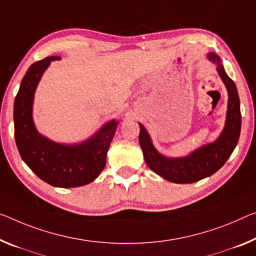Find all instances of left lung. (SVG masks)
<instances>
[{
	"mask_svg": "<svg viewBox=\"0 0 256 256\" xmlns=\"http://www.w3.org/2000/svg\"><path fill=\"white\" fill-rule=\"evenodd\" d=\"M208 58L218 64V72L226 84L229 94L226 122L221 136L210 143L194 151L186 158L169 159L159 154L153 148L148 134L140 124V144L143 150L145 162L151 170L161 178L174 183H194L213 175L221 168L238 143L242 127V113L239 96L234 82L226 76L221 65V60L215 54H208Z\"/></svg>",
	"mask_w": 256,
	"mask_h": 256,
	"instance_id": "obj_1",
	"label": "left lung"
}]
</instances>
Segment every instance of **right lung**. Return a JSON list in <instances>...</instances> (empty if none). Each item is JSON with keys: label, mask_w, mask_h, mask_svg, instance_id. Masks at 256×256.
I'll use <instances>...</instances> for the list:
<instances>
[{"label": "right lung", "mask_w": 256, "mask_h": 256, "mask_svg": "<svg viewBox=\"0 0 256 256\" xmlns=\"http://www.w3.org/2000/svg\"><path fill=\"white\" fill-rule=\"evenodd\" d=\"M57 58L35 62L22 78L14 100V138L22 159L41 180L52 186L76 188L92 182L104 169L118 122L113 120L92 140L70 146L54 143L38 132L32 119L34 92L42 73Z\"/></svg>", "instance_id": "1"}]
</instances>
